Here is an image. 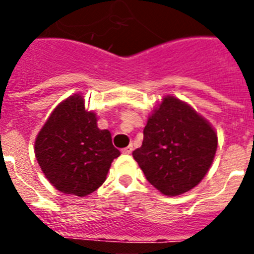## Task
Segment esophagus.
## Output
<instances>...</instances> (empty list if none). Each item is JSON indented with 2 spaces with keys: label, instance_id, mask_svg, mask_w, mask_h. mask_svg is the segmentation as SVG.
<instances>
[{
  "label": "esophagus",
  "instance_id": "esophagus-1",
  "mask_svg": "<svg viewBox=\"0 0 254 254\" xmlns=\"http://www.w3.org/2000/svg\"><path fill=\"white\" fill-rule=\"evenodd\" d=\"M132 151H133V146H132V145H129V146H127V147H125V149H122V152H123V154L129 155V154H131Z\"/></svg>",
  "mask_w": 254,
  "mask_h": 254
}]
</instances>
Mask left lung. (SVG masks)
Listing matches in <instances>:
<instances>
[{
  "mask_svg": "<svg viewBox=\"0 0 254 254\" xmlns=\"http://www.w3.org/2000/svg\"><path fill=\"white\" fill-rule=\"evenodd\" d=\"M216 149L210 123L188 104L165 96L145 126L142 145L132 155L156 190L178 196L202 181Z\"/></svg>",
  "mask_w": 254,
  "mask_h": 254,
  "instance_id": "8db88e82",
  "label": "left lung"
}]
</instances>
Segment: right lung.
Segmentation results:
<instances>
[{
  "mask_svg": "<svg viewBox=\"0 0 254 254\" xmlns=\"http://www.w3.org/2000/svg\"><path fill=\"white\" fill-rule=\"evenodd\" d=\"M121 155L111 132L99 129L81 95L61 103L38 133L35 156L52 185L64 193L84 197L104 183L112 161Z\"/></svg>",
  "mask_w": 254,
  "mask_h": 254,
  "instance_id": "right-lung-1",
  "label": "right lung"
}]
</instances>
